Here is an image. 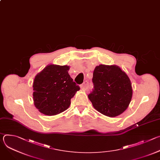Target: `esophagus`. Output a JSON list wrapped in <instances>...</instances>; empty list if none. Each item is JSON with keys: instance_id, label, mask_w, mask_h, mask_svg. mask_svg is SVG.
Here are the masks:
<instances>
[{"instance_id": "34e87169", "label": "esophagus", "mask_w": 160, "mask_h": 160, "mask_svg": "<svg viewBox=\"0 0 160 160\" xmlns=\"http://www.w3.org/2000/svg\"><path fill=\"white\" fill-rule=\"evenodd\" d=\"M88 82L87 81H85L81 85H80V88L82 89V90H87L88 89Z\"/></svg>"}]
</instances>
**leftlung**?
<instances>
[{
    "label": "left lung",
    "instance_id": "obj_1",
    "mask_svg": "<svg viewBox=\"0 0 160 160\" xmlns=\"http://www.w3.org/2000/svg\"><path fill=\"white\" fill-rule=\"evenodd\" d=\"M92 82L94 90L88 98L98 111L105 116L115 117L127 109L132 98V83L119 66H97Z\"/></svg>",
    "mask_w": 160,
    "mask_h": 160
}]
</instances>
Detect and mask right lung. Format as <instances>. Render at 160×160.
I'll return each instance as SVG.
<instances>
[{"label":"right lung","instance_id":"add662e5","mask_svg":"<svg viewBox=\"0 0 160 160\" xmlns=\"http://www.w3.org/2000/svg\"><path fill=\"white\" fill-rule=\"evenodd\" d=\"M70 66L49 64L37 74L33 84L34 105L42 114L54 116L66 110L80 90L68 71Z\"/></svg>","mask_w":160,"mask_h":160}]
</instances>
